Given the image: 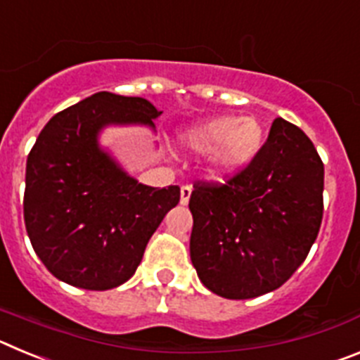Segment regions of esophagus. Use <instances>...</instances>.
<instances>
[{
    "instance_id": "34e87169",
    "label": "esophagus",
    "mask_w": 360,
    "mask_h": 360,
    "mask_svg": "<svg viewBox=\"0 0 360 360\" xmlns=\"http://www.w3.org/2000/svg\"><path fill=\"white\" fill-rule=\"evenodd\" d=\"M191 193H193V187L191 186H184L182 189H180V203H182V205H187V203H189Z\"/></svg>"
}]
</instances>
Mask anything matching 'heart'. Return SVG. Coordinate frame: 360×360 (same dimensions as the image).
Wrapping results in <instances>:
<instances>
[{
    "instance_id": "1",
    "label": "heart",
    "mask_w": 360,
    "mask_h": 360,
    "mask_svg": "<svg viewBox=\"0 0 360 360\" xmlns=\"http://www.w3.org/2000/svg\"><path fill=\"white\" fill-rule=\"evenodd\" d=\"M184 142L195 153L214 151L212 171L227 176L243 169L259 153L265 128L256 117H216L187 129Z\"/></svg>"
}]
</instances>
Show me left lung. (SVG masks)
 Masks as SVG:
<instances>
[{"mask_svg": "<svg viewBox=\"0 0 360 360\" xmlns=\"http://www.w3.org/2000/svg\"><path fill=\"white\" fill-rule=\"evenodd\" d=\"M324 165L297 126L276 119L247 167L191 193V262L227 299L269 294L307 259L323 219Z\"/></svg>", "mask_w": 360, "mask_h": 360, "instance_id": "8db88e82", "label": "left lung"}]
</instances>
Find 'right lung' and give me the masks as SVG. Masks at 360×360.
<instances>
[{
    "label": "right lung",
    "instance_id": "obj_1",
    "mask_svg": "<svg viewBox=\"0 0 360 360\" xmlns=\"http://www.w3.org/2000/svg\"><path fill=\"white\" fill-rule=\"evenodd\" d=\"M162 111L142 97L98 91L49 120L28 153L25 225L57 279L84 290L128 281L180 187H149L129 176L97 136L110 124L155 129Z\"/></svg>",
    "mask_w": 360,
    "mask_h": 360
}]
</instances>
